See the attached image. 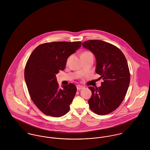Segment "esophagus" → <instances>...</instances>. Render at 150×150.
Instances as JSON below:
<instances>
[{"label":"esophagus","instance_id":"34e87169","mask_svg":"<svg viewBox=\"0 0 150 150\" xmlns=\"http://www.w3.org/2000/svg\"><path fill=\"white\" fill-rule=\"evenodd\" d=\"M77 90H80L81 89H83L84 88V87L82 86H80V85H77Z\"/></svg>","mask_w":150,"mask_h":150}]
</instances>
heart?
<instances>
[{"label": "heart", "mask_w": 150, "mask_h": 150, "mask_svg": "<svg viewBox=\"0 0 150 150\" xmlns=\"http://www.w3.org/2000/svg\"><path fill=\"white\" fill-rule=\"evenodd\" d=\"M88 54H92V53H91L90 52L86 51V52H84V53H83L82 54H81V56H83V55H88Z\"/></svg>", "instance_id": "heart-1"}]
</instances>
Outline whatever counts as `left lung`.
Wrapping results in <instances>:
<instances>
[{
  "mask_svg": "<svg viewBox=\"0 0 150 150\" xmlns=\"http://www.w3.org/2000/svg\"><path fill=\"white\" fill-rule=\"evenodd\" d=\"M96 59V72L103 81L98 88L89 87L92 96L88 102L96 113L105 115L115 110L122 102L130 84L127 60L116 47L100 40H88L82 43Z\"/></svg>",
  "mask_w": 150,
  "mask_h": 150,
  "instance_id": "8db88e82",
  "label": "left lung"
}]
</instances>
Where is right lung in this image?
<instances>
[{
    "mask_svg": "<svg viewBox=\"0 0 150 150\" xmlns=\"http://www.w3.org/2000/svg\"><path fill=\"white\" fill-rule=\"evenodd\" d=\"M81 46L80 41L45 43L29 57L24 70L25 83L33 101L44 114L58 117L69 112L76 86L70 83L60 89L56 74L64 69L68 57Z\"/></svg>",
    "mask_w": 150,
    "mask_h": 150,
    "instance_id": "1",
    "label": "right lung"
}]
</instances>
